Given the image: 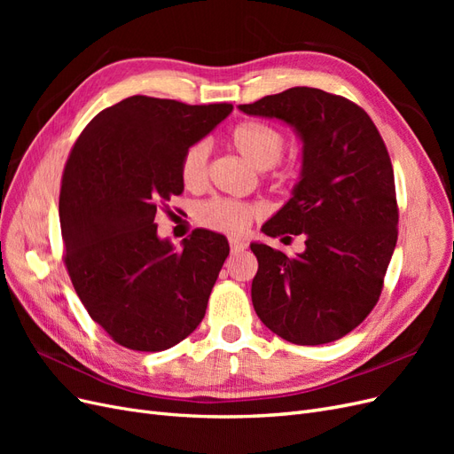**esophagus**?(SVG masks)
Here are the masks:
<instances>
[{"instance_id":"esophagus-1","label":"esophagus","mask_w":454,"mask_h":454,"mask_svg":"<svg viewBox=\"0 0 454 454\" xmlns=\"http://www.w3.org/2000/svg\"><path fill=\"white\" fill-rule=\"evenodd\" d=\"M229 246H231V252H232V254H239V252H244L246 248H248V244H246V242L240 240V239H231V240H229Z\"/></svg>"}]
</instances>
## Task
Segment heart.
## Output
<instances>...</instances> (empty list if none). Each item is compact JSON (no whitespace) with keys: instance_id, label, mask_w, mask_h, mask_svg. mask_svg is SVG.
Instances as JSON below:
<instances>
[{"instance_id":"heart-1","label":"heart","mask_w":454,"mask_h":454,"mask_svg":"<svg viewBox=\"0 0 454 454\" xmlns=\"http://www.w3.org/2000/svg\"><path fill=\"white\" fill-rule=\"evenodd\" d=\"M229 144L255 170L272 168L284 151L282 134L259 121H244L237 125L229 134ZM206 164H208V145L204 142L193 144L185 151L180 176L187 189H199L204 184ZM255 214V208L250 204L214 199L200 206L197 217L206 227L227 232V235H240L248 229Z\"/></svg>"}]
</instances>
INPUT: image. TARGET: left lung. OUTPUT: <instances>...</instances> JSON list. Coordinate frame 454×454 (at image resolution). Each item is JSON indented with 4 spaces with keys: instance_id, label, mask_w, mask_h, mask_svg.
Masks as SVG:
<instances>
[{
    "instance_id": "8db88e82",
    "label": "left lung",
    "mask_w": 454,
    "mask_h": 454,
    "mask_svg": "<svg viewBox=\"0 0 454 454\" xmlns=\"http://www.w3.org/2000/svg\"><path fill=\"white\" fill-rule=\"evenodd\" d=\"M239 109L282 121L301 142L292 197L261 231L305 235V252L287 257L250 244L259 263L252 282L259 320L294 345L345 337L377 305L397 242L387 145L362 107L320 89L294 87Z\"/></svg>"
}]
</instances>
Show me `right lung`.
<instances>
[{
  "mask_svg": "<svg viewBox=\"0 0 454 454\" xmlns=\"http://www.w3.org/2000/svg\"><path fill=\"white\" fill-rule=\"evenodd\" d=\"M231 112L130 96L96 115L72 149L59 204L64 261L90 318L122 347L167 350L204 318L229 242L195 229L176 252L155 215L184 193L185 151Z\"/></svg>",
  "mask_w": 454,
  "mask_h": 454,
  "instance_id": "right-lung-1",
  "label": "right lung"
}]
</instances>
